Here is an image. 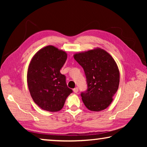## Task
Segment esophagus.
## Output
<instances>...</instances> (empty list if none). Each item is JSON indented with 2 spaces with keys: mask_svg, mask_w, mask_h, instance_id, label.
Segmentation results:
<instances>
[{
  "mask_svg": "<svg viewBox=\"0 0 147 147\" xmlns=\"http://www.w3.org/2000/svg\"><path fill=\"white\" fill-rule=\"evenodd\" d=\"M73 91L74 92V93H77V92L78 91V88H74L73 89Z\"/></svg>",
  "mask_w": 147,
  "mask_h": 147,
  "instance_id": "1",
  "label": "esophagus"
}]
</instances>
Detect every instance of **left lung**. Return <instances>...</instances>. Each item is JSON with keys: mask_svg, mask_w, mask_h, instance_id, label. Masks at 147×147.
Masks as SVG:
<instances>
[{"mask_svg": "<svg viewBox=\"0 0 147 147\" xmlns=\"http://www.w3.org/2000/svg\"><path fill=\"white\" fill-rule=\"evenodd\" d=\"M74 58L82 67L88 88L81 92L86 108L99 111L106 109L113 100L119 84V71L115 60L100 49L76 54Z\"/></svg>", "mask_w": 147, "mask_h": 147, "instance_id": "left-lung-1", "label": "left lung"}]
</instances>
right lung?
Returning a JSON list of instances; mask_svg holds the SVG:
<instances>
[{
  "mask_svg": "<svg viewBox=\"0 0 147 147\" xmlns=\"http://www.w3.org/2000/svg\"><path fill=\"white\" fill-rule=\"evenodd\" d=\"M67 55L54 46H47L37 53L29 65L27 82L32 98L41 109L58 111L63 108L73 90L60 73Z\"/></svg>",
  "mask_w": 147,
  "mask_h": 147,
  "instance_id": "right-lung-1",
  "label": "right lung"
}]
</instances>
